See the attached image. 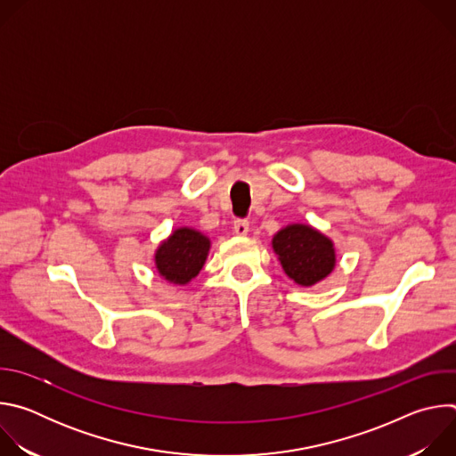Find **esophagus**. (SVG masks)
Returning <instances> with one entry per match:
<instances>
[{
    "label": "esophagus",
    "instance_id": "1",
    "mask_svg": "<svg viewBox=\"0 0 456 456\" xmlns=\"http://www.w3.org/2000/svg\"><path fill=\"white\" fill-rule=\"evenodd\" d=\"M232 229H234V232H236L238 236H247V232H248V222H247V220H234Z\"/></svg>",
    "mask_w": 456,
    "mask_h": 456
}]
</instances>
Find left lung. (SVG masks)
Segmentation results:
<instances>
[{
    "label": "left lung",
    "mask_w": 456,
    "mask_h": 456,
    "mask_svg": "<svg viewBox=\"0 0 456 456\" xmlns=\"http://www.w3.org/2000/svg\"><path fill=\"white\" fill-rule=\"evenodd\" d=\"M273 248L285 274L301 287L329 278L336 267L334 241L306 224H290L273 238Z\"/></svg>",
    "instance_id": "1"
}]
</instances>
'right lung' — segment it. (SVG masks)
Returning <instances> with one entry per match:
<instances>
[{"instance_id":"add662e5","label":"right lung","mask_w":456,"mask_h":456,"mask_svg":"<svg viewBox=\"0 0 456 456\" xmlns=\"http://www.w3.org/2000/svg\"><path fill=\"white\" fill-rule=\"evenodd\" d=\"M211 240L192 227L175 229L155 250L157 273L173 285H187L204 269Z\"/></svg>"}]
</instances>
